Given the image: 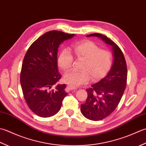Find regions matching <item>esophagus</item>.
I'll use <instances>...</instances> for the list:
<instances>
[{"label":"esophagus","mask_w":146,"mask_h":146,"mask_svg":"<svg viewBox=\"0 0 146 146\" xmlns=\"http://www.w3.org/2000/svg\"><path fill=\"white\" fill-rule=\"evenodd\" d=\"M67 90H70V91H72V90H76V88H74V87H72V86H70V85L67 86Z\"/></svg>","instance_id":"34e87169"}]
</instances>
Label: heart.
Wrapping results in <instances>:
<instances>
[{
    "mask_svg": "<svg viewBox=\"0 0 146 146\" xmlns=\"http://www.w3.org/2000/svg\"><path fill=\"white\" fill-rule=\"evenodd\" d=\"M72 52L76 57L82 62L81 71L71 70L65 74V83L74 88L86 84L91 78L93 81L103 78L112 67L113 55L111 52L102 50L95 43L91 41L76 43L72 46ZM74 58L67 48L62 50L57 62L59 67L64 71L69 70L73 64Z\"/></svg>",
    "mask_w": 146,
    "mask_h": 146,
    "instance_id": "b5f03b06",
    "label": "heart"
}]
</instances>
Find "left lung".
Masks as SVG:
<instances>
[{
	"label": "left lung",
	"mask_w": 146,
	"mask_h": 146,
	"mask_svg": "<svg viewBox=\"0 0 146 146\" xmlns=\"http://www.w3.org/2000/svg\"><path fill=\"white\" fill-rule=\"evenodd\" d=\"M87 36L100 38L112 46L113 62L109 72L102 80L86 90L88 98L81 105L82 114L89 120H102L113 111L120 103L126 87L127 68L121 49L112 40L100 33Z\"/></svg>",
	"instance_id": "1"
}]
</instances>
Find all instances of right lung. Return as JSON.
Here are the masks:
<instances>
[{
    "mask_svg": "<svg viewBox=\"0 0 146 146\" xmlns=\"http://www.w3.org/2000/svg\"><path fill=\"white\" fill-rule=\"evenodd\" d=\"M74 36L58 31L47 32L31 44L25 56L21 85L29 109L39 117L46 118L57 113L67 94L65 84H58L55 90L50 89L62 77L57 65L58 47Z\"/></svg>",
    "mask_w": 146,
    "mask_h": 146,
    "instance_id": "right-lung-1",
    "label": "right lung"
}]
</instances>
